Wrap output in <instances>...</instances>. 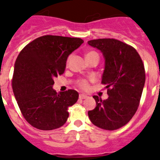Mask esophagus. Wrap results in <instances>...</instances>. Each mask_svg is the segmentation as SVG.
I'll use <instances>...</instances> for the list:
<instances>
[{"label": "esophagus", "instance_id": "obj_1", "mask_svg": "<svg viewBox=\"0 0 160 160\" xmlns=\"http://www.w3.org/2000/svg\"><path fill=\"white\" fill-rule=\"evenodd\" d=\"M79 98H80V99H84V98H88V95H85V94H80V95H79Z\"/></svg>", "mask_w": 160, "mask_h": 160}]
</instances>
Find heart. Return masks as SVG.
<instances>
[{
  "label": "heart",
  "instance_id": "heart-1",
  "mask_svg": "<svg viewBox=\"0 0 160 160\" xmlns=\"http://www.w3.org/2000/svg\"><path fill=\"white\" fill-rule=\"evenodd\" d=\"M92 54H97V53L95 51L88 52L87 54H86V58ZM68 59L67 60V63H68ZM94 80H95V79H94L93 77H91V78H88V79H85V78L79 79V80L77 81V85L80 88V89H82V90H88V89L89 88V83H90V82H93Z\"/></svg>",
  "mask_w": 160,
  "mask_h": 160
}]
</instances>
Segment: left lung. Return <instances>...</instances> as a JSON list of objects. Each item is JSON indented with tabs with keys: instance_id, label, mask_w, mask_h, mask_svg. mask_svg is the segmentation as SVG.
<instances>
[{
	"instance_id": "obj_1",
	"label": "left lung",
	"mask_w": 160,
	"mask_h": 160,
	"mask_svg": "<svg viewBox=\"0 0 160 160\" xmlns=\"http://www.w3.org/2000/svg\"><path fill=\"white\" fill-rule=\"evenodd\" d=\"M101 50L105 58L102 83L107 85L109 97L93 98L96 107L89 110L92 124L106 130H115L132 119L138 109L145 83V70L141 56L130 45L114 38L88 42Z\"/></svg>"
}]
</instances>
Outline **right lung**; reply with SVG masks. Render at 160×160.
<instances>
[{"instance_id":"add662e5","label":"right lung","mask_w":160,"mask_h":160,"mask_svg":"<svg viewBox=\"0 0 160 160\" xmlns=\"http://www.w3.org/2000/svg\"><path fill=\"white\" fill-rule=\"evenodd\" d=\"M83 42L79 38L44 35L18 55L12 86L19 110L33 127L52 130L66 122L68 107L77 102L79 94L72 89L57 93L53 78L63 74L68 55Z\"/></svg>"}]
</instances>
